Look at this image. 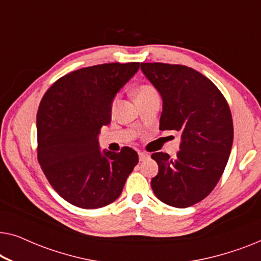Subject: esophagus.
Returning <instances> with one entry per match:
<instances>
[{"instance_id": "34e87169", "label": "esophagus", "mask_w": 261, "mask_h": 261, "mask_svg": "<svg viewBox=\"0 0 261 261\" xmlns=\"http://www.w3.org/2000/svg\"><path fill=\"white\" fill-rule=\"evenodd\" d=\"M148 153H145V152H139V160L140 162H144V160H146L148 158Z\"/></svg>"}]
</instances>
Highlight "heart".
<instances>
[{"instance_id": "heart-1", "label": "heart", "mask_w": 261, "mask_h": 261, "mask_svg": "<svg viewBox=\"0 0 261 261\" xmlns=\"http://www.w3.org/2000/svg\"><path fill=\"white\" fill-rule=\"evenodd\" d=\"M156 94H158V92H156L155 88L152 87V85H149V84H140L134 90V97L137 102H140V101H142V99H146V98L151 97V96L156 95ZM116 102H117V98L115 97L112 102V110L115 109Z\"/></svg>"}]
</instances>
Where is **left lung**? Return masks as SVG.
Here are the masks:
<instances>
[{
    "label": "left lung",
    "mask_w": 261,
    "mask_h": 261,
    "mask_svg": "<svg viewBox=\"0 0 261 261\" xmlns=\"http://www.w3.org/2000/svg\"><path fill=\"white\" fill-rule=\"evenodd\" d=\"M141 70L163 98L160 130L180 132L177 156L152 154L159 172L151 187L174 208L201 202L222 176L233 145L229 106L209 78L184 65L141 63Z\"/></svg>",
    "instance_id": "left-lung-1"
}]
</instances>
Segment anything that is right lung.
<instances>
[{
	"instance_id": "right-lung-1",
	"label": "right lung",
	"mask_w": 261,
	"mask_h": 261,
	"mask_svg": "<svg viewBox=\"0 0 261 261\" xmlns=\"http://www.w3.org/2000/svg\"><path fill=\"white\" fill-rule=\"evenodd\" d=\"M139 63L83 67L46 91L37 114L38 162L52 188L83 209L116 201L139 162L130 147L101 152L98 134L112 117L116 92L137 73Z\"/></svg>"
}]
</instances>
